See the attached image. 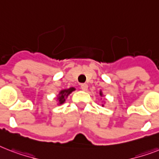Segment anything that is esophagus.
Wrapping results in <instances>:
<instances>
[{
  "instance_id": "34e87169",
  "label": "esophagus",
  "mask_w": 159,
  "mask_h": 159,
  "mask_svg": "<svg viewBox=\"0 0 159 159\" xmlns=\"http://www.w3.org/2000/svg\"><path fill=\"white\" fill-rule=\"evenodd\" d=\"M87 88H88V86H87V84H86V83H83V84L81 85V89H82V91L86 92V91H87Z\"/></svg>"
}]
</instances>
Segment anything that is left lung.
I'll return each instance as SVG.
<instances>
[{"label": "left lung", "mask_w": 159, "mask_h": 159, "mask_svg": "<svg viewBox=\"0 0 159 159\" xmlns=\"http://www.w3.org/2000/svg\"><path fill=\"white\" fill-rule=\"evenodd\" d=\"M99 94H100V96H101V97H103V93H102V91H100ZM102 106H104V104H102Z\"/></svg>", "instance_id": "1"}]
</instances>
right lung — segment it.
<instances>
[{
	"label": "right lung",
	"mask_w": 159,
	"mask_h": 159,
	"mask_svg": "<svg viewBox=\"0 0 159 159\" xmlns=\"http://www.w3.org/2000/svg\"><path fill=\"white\" fill-rule=\"evenodd\" d=\"M75 87H70L68 89H63L61 90L58 93V95L56 97V100H57V105H62L65 102H66V99L68 97V95H70L72 92L75 91Z\"/></svg>",
	"instance_id": "obj_1"
}]
</instances>
